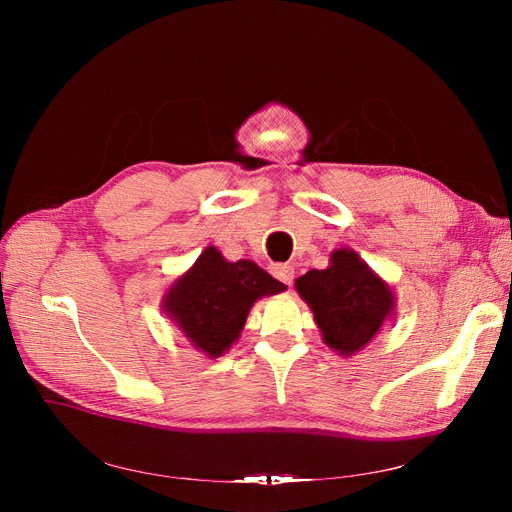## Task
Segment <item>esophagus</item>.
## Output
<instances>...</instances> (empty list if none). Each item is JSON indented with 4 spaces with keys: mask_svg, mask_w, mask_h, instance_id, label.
I'll list each match as a JSON object with an SVG mask.
<instances>
[{
    "mask_svg": "<svg viewBox=\"0 0 512 512\" xmlns=\"http://www.w3.org/2000/svg\"><path fill=\"white\" fill-rule=\"evenodd\" d=\"M271 271H273V275L280 282H284L288 286L292 284V280H294V267H290V265H275Z\"/></svg>",
    "mask_w": 512,
    "mask_h": 512,
    "instance_id": "34e87169",
    "label": "esophagus"
}]
</instances>
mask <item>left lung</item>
Returning a JSON list of instances; mask_svg holds the SVG:
<instances>
[{
	"instance_id": "obj_1",
	"label": "left lung",
	"mask_w": 512,
	"mask_h": 512,
	"mask_svg": "<svg viewBox=\"0 0 512 512\" xmlns=\"http://www.w3.org/2000/svg\"><path fill=\"white\" fill-rule=\"evenodd\" d=\"M309 305L322 342L352 356L374 339L395 314V292L350 247H339L327 269H312L294 282Z\"/></svg>"
}]
</instances>
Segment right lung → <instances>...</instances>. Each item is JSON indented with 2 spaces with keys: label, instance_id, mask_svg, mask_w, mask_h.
Wrapping results in <instances>:
<instances>
[{
  "label": "right lung",
  "instance_id": "right-lung-1",
  "mask_svg": "<svg viewBox=\"0 0 512 512\" xmlns=\"http://www.w3.org/2000/svg\"><path fill=\"white\" fill-rule=\"evenodd\" d=\"M284 290L254 260L230 262L218 247H205L164 292L162 309L196 350L218 359L241 337L252 305Z\"/></svg>",
  "mask_w": 512,
  "mask_h": 512
}]
</instances>
